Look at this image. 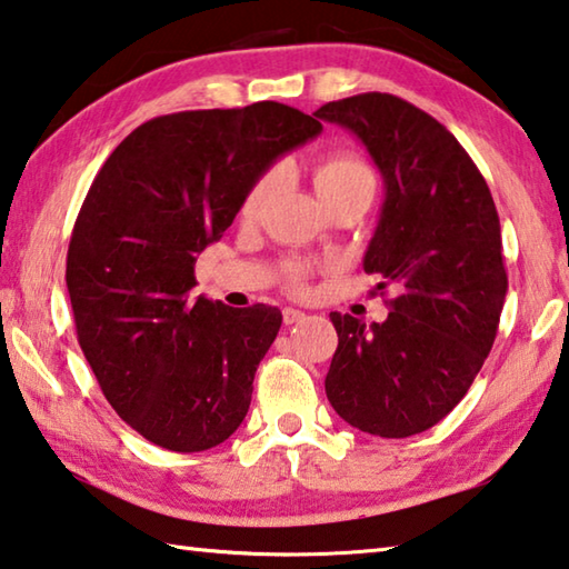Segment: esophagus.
<instances>
[{
  "mask_svg": "<svg viewBox=\"0 0 569 569\" xmlns=\"http://www.w3.org/2000/svg\"><path fill=\"white\" fill-rule=\"evenodd\" d=\"M305 317H307V315H305L302 310H295V307H284V310H282L284 325H297V322H302Z\"/></svg>",
  "mask_w": 569,
  "mask_h": 569,
  "instance_id": "1",
  "label": "esophagus"
}]
</instances>
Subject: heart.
<instances>
[{
	"label": "heart",
	"mask_w": 569,
	"mask_h": 569,
	"mask_svg": "<svg viewBox=\"0 0 569 569\" xmlns=\"http://www.w3.org/2000/svg\"><path fill=\"white\" fill-rule=\"evenodd\" d=\"M312 182L317 194H320L322 202L330 207L335 202H342V199L352 197H370L375 194L377 179L370 164L362 162L360 157L350 152H327L317 157L312 162ZM279 187V169L269 167L259 174L252 187L247 189L242 212L244 219H257L269 204V199L274 197ZM307 277H310V269L302 262H287L284 264V284L290 287L292 292H305L307 290Z\"/></svg>",
	"instance_id": "b5f03b06"
}]
</instances>
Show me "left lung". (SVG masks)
Segmentation results:
<instances>
[{"instance_id": "1", "label": "left lung", "mask_w": 569, "mask_h": 569, "mask_svg": "<svg viewBox=\"0 0 569 569\" xmlns=\"http://www.w3.org/2000/svg\"><path fill=\"white\" fill-rule=\"evenodd\" d=\"M315 117L362 139L382 172L365 272L392 290L385 322L330 315L340 345L327 400L362 432L420 435L455 410L495 345L507 295L495 199L450 129L400 97L355 94Z\"/></svg>"}]
</instances>
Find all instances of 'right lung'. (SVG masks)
I'll return each mask as SVG.
<instances>
[{
  "instance_id": "1",
  "label": "right lung",
  "mask_w": 569,
  "mask_h": 569,
  "mask_svg": "<svg viewBox=\"0 0 569 569\" xmlns=\"http://www.w3.org/2000/svg\"><path fill=\"white\" fill-rule=\"evenodd\" d=\"M320 132L279 102L192 109L139 124L97 172L69 239L67 290L107 402L144 440L202 452L242 425L282 312L194 297V262L254 179Z\"/></svg>"
}]
</instances>
